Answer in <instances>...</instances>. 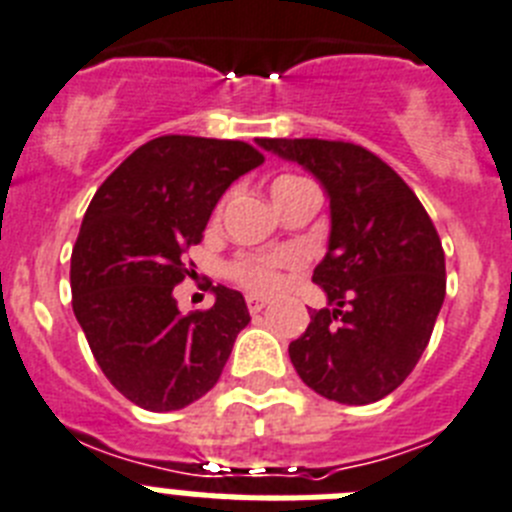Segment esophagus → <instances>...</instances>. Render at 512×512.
I'll list each match as a JSON object with an SVG mask.
<instances>
[{
	"instance_id": "34e87169",
	"label": "esophagus",
	"mask_w": 512,
	"mask_h": 512,
	"mask_svg": "<svg viewBox=\"0 0 512 512\" xmlns=\"http://www.w3.org/2000/svg\"><path fill=\"white\" fill-rule=\"evenodd\" d=\"M268 306V299H262V296H255V293H250L247 296V309L252 311V314H257V311H262Z\"/></svg>"
}]
</instances>
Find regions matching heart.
<instances>
[{
    "mask_svg": "<svg viewBox=\"0 0 512 512\" xmlns=\"http://www.w3.org/2000/svg\"><path fill=\"white\" fill-rule=\"evenodd\" d=\"M301 180V177L283 175L273 182L275 190L286 188L291 182ZM301 262V255L296 250H278L270 255H242L229 265V275L244 288H250L255 293H273L275 288L281 286L283 270L296 268Z\"/></svg>",
    "mask_w": 512,
    "mask_h": 512,
    "instance_id": "heart-1",
    "label": "heart"
}]
</instances>
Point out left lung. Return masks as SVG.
<instances>
[{
  "mask_svg": "<svg viewBox=\"0 0 512 512\" xmlns=\"http://www.w3.org/2000/svg\"><path fill=\"white\" fill-rule=\"evenodd\" d=\"M301 164L330 201V239L311 281L327 306L288 355L309 389L340 404H371L397 389L428 348L446 299V255L410 185L363 146L257 139Z\"/></svg>",
  "mask_w": 512,
  "mask_h": 512,
  "instance_id": "1",
  "label": "left lung"
}]
</instances>
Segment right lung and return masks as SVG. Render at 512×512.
Returning a JSON list of instances; mask_svg holds the SVG:
<instances>
[{
    "mask_svg": "<svg viewBox=\"0 0 512 512\" xmlns=\"http://www.w3.org/2000/svg\"><path fill=\"white\" fill-rule=\"evenodd\" d=\"M265 162L244 141L159 136L102 182L71 252V306L97 366L144 410H182L211 391L250 324L244 296L211 286L182 314L185 250L203 239L231 182Z\"/></svg>",
    "mask_w": 512,
    "mask_h": 512,
    "instance_id": "1",
    "label": "right lung"
}]
</instances>
